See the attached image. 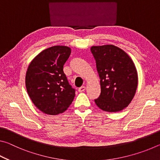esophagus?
Listing matches in <instances>:
<instances>
[{
	"label": "esophagus",
	"instance_id": "obj_1",
	"mask_svg": "<svg viewBox=\"0 0 160 160\" xmlns=\"http://www.w3.org/2000/svg\"><path fill=\"white\" fill-rule=\"evenodd\" d=\"M85 90V86H82V87H80V88H78V91H79V92H84Z\"/></svg>",
	"mask_w": 160,
	"mask_h": 160
}]
</instances>
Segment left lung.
I'll return each instance as SVG.
<instances>
[{
  "label": "left lung",
  "mask_w": 160,
  "mask_h": 160,
  "mask_svg": "<svg viewBox=\"0 0 160 160\" xmlns=\"http://www.w3.org/2000/svg\"><path fill=\"white\" fill-rule=\"evenodd\" d=\"M91 51L101 85V94L94 102L104 112H120L128 106L137 90L138 79L133 61L113 45L94 46Z\"/></svg>",
  "instance_id": "obj_1"
}]
</instances>
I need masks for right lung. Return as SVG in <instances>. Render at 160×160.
I'll return each mask as SVG.
<instances>
[{
  "label": "right lung",
  "mask_w": 160,
  "mask_h": 160,
  "mask_svg": "<svg viewBox=\"0 0 160 160\" xmlns=\"http://www.w3.org/2000/svg\"><path fill=\"white\" fill-rule=\"evenodd\" d=\"M71 53L66 46H54L42 51L29 63L25 76L28 93L43 113L57 115L73 101L75 90L63 72V65Z\"/></svg>",
  "instance_id": "right-lung-1"
}]
</instances>
